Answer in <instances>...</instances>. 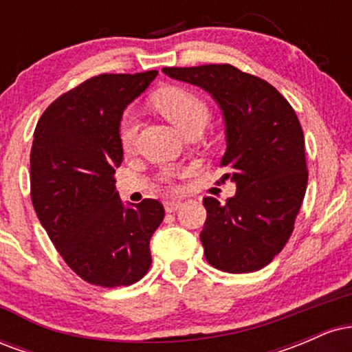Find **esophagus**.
I'll return each instance as SVG.
<instances>
[{
  "label": "esophagus",
  "instance_id": "1",
  "mask_svg": "<svg viewBox=\"0 0 352 352\" xmlns=\"http://www.w3.org/2000/svg\"><path fill=\"white\" fill-rule=\"evenodd\" d=\"M180 201H175V200H168V201H165L164 204V207H165V212H168V213H172V212H175V210H179L180 208Z\"/></svg>",
  "mask_w": 352,
  "mask_h": 352
}]
</instances>
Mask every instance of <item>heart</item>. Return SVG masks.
Listing matches in <instances>:
<instances>
[{
    "instance_id": "b5f03b06",
    "label": "heart",
    "mask_w": 352,
    "mask_h": 352,
    "mask_svg": "<svg viewBox=\"0 0 352 352\" xmlns=\"http://www.w3.org/2000/svg\"><path fill=\"white\" fill-rule=\"evenodd\" d=\"M153 106L168 122L175 125L182 134L192 129H204L210 117L205 100L182 87H167L160 91L153 98ZM137 129H139L137 116L134 112H125L119 127L120 144L124 148H131L134 145Z\"/></svg>"
}]
</instances>
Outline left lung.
I'll return each instance as SVG.
<instances>
[{
	"instance_id": "1",
	"label": "left lung",
	"mask_w": 352,
	"mask_h": 352,
	"mask_svg": "<svg viewBox=\"0 0 352 352\" xmlns=\"http://www.w3.org/2000/svg\"><path fill=\"white\" fill-rule=\"evenodd\" d=\"M180 82L204 89L221 111L228 167L236 192L225 205L204 199L200 233L205 258L228 273H252L272 263L292 236L308 185L305 135L296 112L266 80L230 64L164 67Z\"/></svg>"
}]
</instances>
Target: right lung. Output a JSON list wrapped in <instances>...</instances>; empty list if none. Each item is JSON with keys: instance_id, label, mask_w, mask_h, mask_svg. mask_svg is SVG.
I'll return each mask as SVG.
<instances>
[{"instance_id": "add662e5", "label": "right lung", "mask_w": 352, "mask_h": 352, "mask_svg": "<svg viewBox=\"0 0 352 352\" xmlns=\"http://www.w3.org/2000/svg\"><path fill=\"white\" fill-rule=\"evenodd\" d=\"M159 72L100 74L58 98L34 129L31 200L60 256L104 288L139 281L152 263L151 238L162 223L159 200L124 204L114 173L122 164L125 107Z\"/></svg>"}]
</instances>
